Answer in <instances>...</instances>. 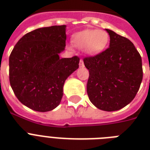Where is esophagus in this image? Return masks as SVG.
I'll list each match as a JSON object with an SVG mask.
<instances>
[{
	"mask_svg": "<svg viewBox=\"0 0 150 150\" xmlns=\"http://www.w3.org/2000/svg\"><path fill=\"white\" fill-rule=\"evenodd\" d=\"M84 62H83V61L82 60H80L79 61V67L80 68H84Z\"/></svg>",
	"mask_w": 150,
	"mask_h": 150,
	"instance_id": "34e87169",
	"label": "esophagus"
}]
</instances>
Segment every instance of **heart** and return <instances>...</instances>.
I'll list each match as a JSON object with an SVG mask.
<instances>
[{"label": "heart", "instance_id": "heart-1", "mask_svg": "<svg viewBox=\"0 0 150 150\" xmlns=\"http://www.w3.org/2000/svg\"><path fill=\"white\" fill-rule=\"evenodd\" d=\"M110 36L101 29H85L72 36V42L77 47L84 50L89 56L94 57L104 51L109 43Z\"/></svg>", "mask_w": 150, "mask_h": 150}]
</instances>
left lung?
Returning <instances> with one entry per match:
<instances>
[{"mask_svg":"<svg viewBox=\"0 0 150 150\" xmlns=\"http://www.w3.org/2000/svg\"><path fill=\"white\" fill-rule=\"evenodd\" d=\"M109 48L95 57L84 58L89 70L87 93L98 109L115 111L130 103L142 80V58L128 39L110 29Z\"/></svg>","mask_w":150,"mask_h":150,"instance_id":"left-lung-1","label":"left lung"}]
</instances>
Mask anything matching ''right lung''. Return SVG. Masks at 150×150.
Instances as JSON below:
<instances>
[{
    "mask_svg": "<svg viewBox=\"0 0 150 150\" xmlns=\"http://www.w3.org/2000/svg\"><path fill=\"white\" fill-rule=\"evenodd\" d=\"M65 41V25L35 29L18 41L9 57V80L22 104L47 112L61 103L64 82L79 64L76 56L60 58Z\"/></svg>",
    "mask_w": 150,
    "mask_h": 150,
    "instance_id": "right-lung-1",
    "label": "right lung"
}]
</instances>
